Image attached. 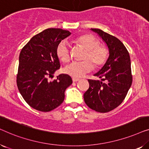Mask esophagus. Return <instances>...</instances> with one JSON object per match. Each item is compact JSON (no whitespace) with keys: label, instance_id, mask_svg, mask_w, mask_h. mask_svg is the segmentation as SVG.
Wrapping results in <instances>:
<instances>
[{"label":"esophagus","instance_id":"1","mask_svg":"<svg viewBox=\"0 0 149 149\" xmlns=\"http://www.w3.org/2000/svg\"><path fill=\"white\" fill-rule=\"evenodd\" d=\"M80 79H77V78H72V81L73 82H77V81H79Z\"/></svg>","mask_w":149,"mask_h":149}]
</instances>
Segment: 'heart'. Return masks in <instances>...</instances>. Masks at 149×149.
<instances>
[{
	"label": "heart",
	"mask_w": 149,
	"mask_h": 149,
	"mask_svg": "<svg viewBox=\"0 0 149 149\" xmlns=\"http://www.w3.org/2000/svg\"><path fill=\"white\" fill-rule=\"evenodd\" d=\"M74 41L86 50L84 60H89L95 67H99L104 64L107 58L108 52L106 47L100 45L99 40L91 34H84L75 38ZM56 54L59 59L63 62H67L70 60V47L68 42L62 40L58 45ZM93 66L89 61L73 62L65 67L64 72L74 78L83 77L92 70Z\"/></svg>",
	"instance_id": "obj_1"
}]
</instances>
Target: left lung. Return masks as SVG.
<instances>
[{
	"label": "left lung",
	"instance_id": "obj_1",
	"mask_svg": "<svg viewBox=\"0 0 149 149\" xmlns=\"http://www.w3.org/2000/svg\"><path fill=\"white\" fill-rule=\"evenodd\" d=\"M91 30L105 42L109 56L102 68L94 74L100 81L89 79V87L83 97L90 109L107 113L121 104L131 87V61L127 49L117 38L100 29Z\"/></svg>",
	"mask_w": 149,
	"mask_h": 149
}]
</instances>
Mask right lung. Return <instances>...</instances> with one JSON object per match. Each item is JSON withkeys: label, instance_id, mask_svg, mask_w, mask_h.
<instances>
[{"label": "right lung", "instance_id": "obj_1", "mask_svg": "<svg viewBox=\"0 0 149 149\" xmlns=\"http://www.w3.org/2000/svg\"><path fill=\"white\" fill-rule=\"evenodd\" d=\"M70 34L67 30L48 28L34 36L20 52L18 89L26 102L37 111L49 112L59 107L64 100L65 90L72 83L66 74L48 80L60 68L57 46Z\"/></svg>", "mask_w": 149, "mask_h": 149}]
</instances>
